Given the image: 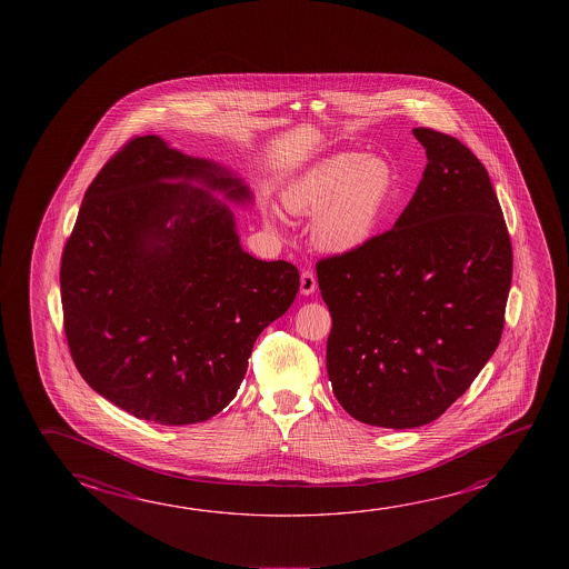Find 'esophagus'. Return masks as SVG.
Returning <instances> with one entry per match:
<instances>
[{
    "label": "esophagus",
    "instance_id": "obj_1",
    "mask_svg": "<svg viewBox=\"0 0 569 569\" xmlns=\"http://www.w3.org/2000/svg\"><path fill=\"white\" fill-rule=\"evenodd\" d=\"M317 289V280L316 276H313V271H301V280H299V291L303 293V296H311L313 291Z\"/></svg>",
    "mask_w": 569,
    "mask_h": 569
}]
</instances>
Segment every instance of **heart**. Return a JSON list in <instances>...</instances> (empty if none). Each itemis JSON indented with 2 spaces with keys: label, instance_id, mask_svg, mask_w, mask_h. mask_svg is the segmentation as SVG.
Here are the masks:
<instances>
[{
  "label": "heart",
  "instance_id": "obj_1",
  "mask_svg": "<svg viewBox=\"0 0 569 569\" xmlns=\"http://www.w3.org/2000/svg\"><path fill=\"white\" fill-rule=\"evenodd\" d=\"M392 190L395 172L387 160L339 152L291 178L281 190V206L289 214L313 216L311 240L319 250L351 253L371 242Z\"/></svg>",
  "mask_w": 569,
  "mask_h": 569
}]
</instances>
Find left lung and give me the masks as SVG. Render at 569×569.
I'll use <instances>...</instances> for the list:
<instances>
[{"label":"left lung","instance_id":"obj_1","mask_svg":"<svg viewBox=\"0 0 569 569\" xmlns=\"http://www.w3.org/2000/svg\"><path fill=\"white\" fill-rule=\"evenodd\" d=\"M412 134L429 164L391 230L317 261L333 327L337 401L371 427L412 429L465 395L500 343L512 243L488 170L445 132Z\"/></svg>","mask_w":569,"mask_h":569}]
</instances>
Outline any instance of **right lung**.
I'll use <instances>...</instances> for the list:
<instances>
[{
	"label": "right lung",
	"instance_id": "add662e5",
	"mask_svg": "<svg viewBox=\"0 0 569 569\" xmlns=\"http://www.w3.org/2000/svg\"><path fill=\"white\" fill-rule=\"evenodd\" d=\"M248 188L224 168L134 137L84 192L61 256V303L77 371L107 401L167 427L218 415L252 347L299 289L289 261L240 248L233 216Z\"/></svg>",
	"mask_w": 569,
	"mask_h": 569
}]
</instances>
